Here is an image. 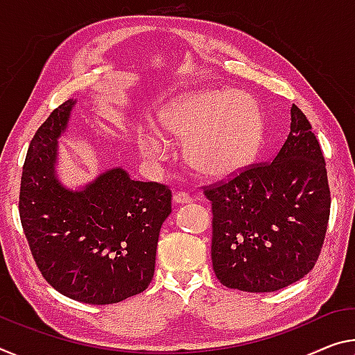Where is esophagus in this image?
Returning a JSON list of instances; mask_svg holds the SVG:
<instances>
[{
  "mask_svg": "<svg viewBox=\"0 0 355 355\" xmlns=\"http://www.w3.org/2000/svg\"><path fill=\"white\" fill-rule=\"evenodd\" d=\"M191 200H193V198L188 193H184V191H178V193L173 194V202L175 204H189Z\"/></svg>",
  "mask_w": 355,
  "mask_h": 355,
  "instance_id": "1",
  "label": "esophagus"
}]
</instances>
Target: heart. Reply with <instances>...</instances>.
Returning <instances> with one entry per match:
<instances>
[{
	"mask_svg": "<svg viewBox=\"0 0 355 355\" xmlns=\"http://www.w3.org/2000/svg\"><path fill=\"white\" fill-rule=\"evenodd\" d=\"M159 120L168 139L184 144L188 164L204 177L232 175L248 166L261 147V105L251 94L234 89L187 94L166 105ZM140 150L159 157L167 142L147 131L140 136Z\"/></svg>",
	"mask_w": 355,
	"mask_h": 355,
	"instance_id": "heart-1",
	"label": "heart"
}]
</instances>
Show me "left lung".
I'll return each mask as SVG.
<instances>
[{
	"label": "left lung",
	"mask_w": 355,
	"mask_h": 355,
	"mask_svg": "<svg viewBox=\"0 0 355 355\" xmlns=\"http://www.w3.org/2000/svg\"><path fill=\"white\" fill-rule=\"evenodd\" d=\"M211 202V262L230 289L273 292L316 266L330 216L322 150L292 104L291 132L270 162L204 188Z\"/></svg>",
	"instance_id": "obj_1"
}]
</instances>
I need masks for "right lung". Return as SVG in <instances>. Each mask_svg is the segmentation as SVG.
I'll return each mask as SVG.
<instances>
[{
  "instance_id": "1",
  "label": "right lung",
  "mask_w": 355,
  "mask_h": 355,
  "mask_svg": "<svg viewBox=\"0 0 355 355\" xmlns=\"http://www.w3.org/2000/svg\"><path fill=\"white\" fill-rule=\"evenodd\" d=\"M74 104L67 99L56 107L31 139L21 172L20 221L39 272L53 289L82 303L110 305L151 283L172 191L131 180L121 167L101 173L82 191L64 188L55 164Z\"/></svg>"
}]
</instances>
